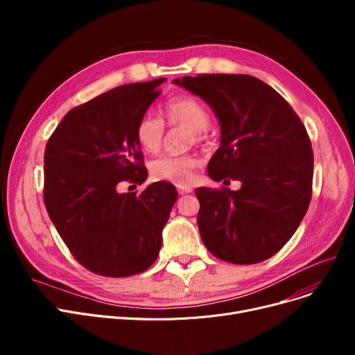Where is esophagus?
I'll list each match as a JSON object with an SVG mask.
<instances>
[{"label":"esophagus","instance_id":"obj_1","mask_svg":"<svg viewBox=\"0 0 355 355\" xmlns=\"http://www.w3.org/2000/svg\"><path fill=\"white\" fill-rule=\"evenodd\" d=\"M177 190H178V194H180V196L189 194V193L193 191V189L189 187V185H177Z\"/></svg>","mask_w":355,"mask_h":355}]
</instances>
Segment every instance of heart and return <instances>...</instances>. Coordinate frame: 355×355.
<instances>
[{
    "label": "heart",
    "mask_w": 355,
    "mask_h": 355,
    "mask_svg": "<svg viewBox=\"0 0 355 355\" xmlns=\"http://www.w3.org/2000/svg\"><path fill=\"white\" fill-rule=\"evenodd\" d=\"M161 116L170 126L182 125L191 130V139L201 142L206 139V129L210 123V114L200 101L193 96H177L168 101ZM165 128L162 121L153 115H144L135 126V139L144 151L154 154L161 148ZM194 154H166L151 162V174L157 180L174 184H189L193 180L194 168L198 165Z\"/></svg>",
    "instance_id": "1"
}]
</instances>
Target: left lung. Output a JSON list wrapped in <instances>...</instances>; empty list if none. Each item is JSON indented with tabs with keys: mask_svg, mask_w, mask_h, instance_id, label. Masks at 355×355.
Wrapping results in <instances>:
<instances>
[{
	"mask_svg": "<svg viewBox=\"0 0 355 355\" xmlns=\"http://www.w3.org/2000/svg\"><path fill=\"white\" fill-rule=\"evenodd\" d=\"M175 85L216 114L220 148L207 171L214 181L241 182L196 190L204 246L236 265L263 262L296 232L312 196L313 154L306 129L279 93L249 74H198Z\"/></svg>",
	"mask_w": 355,
	"mask_h": 355,
	"instance_id": "obj_1",
	"label": "left lung"
}]
</instances>
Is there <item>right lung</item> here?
Here are the masks:
<instances>
[{"instance_id":"add662e5","label":"right lung","mask_w":355,"mask_h":355,"mask_svg":"<svg viewBox=\"0 0 355 355\" xmlns=\"http://www.w3.org/2000/svg\"><path fill=\"white\" fill-rule=\"evenodd\" d=\"M164 80L118 86L73 107L47 142V213L74 259L96 275L132 276L158 257L177 190L164 181L141 194L121 187L146 180L135 126Z\"/></svg>"}]
</instances>
